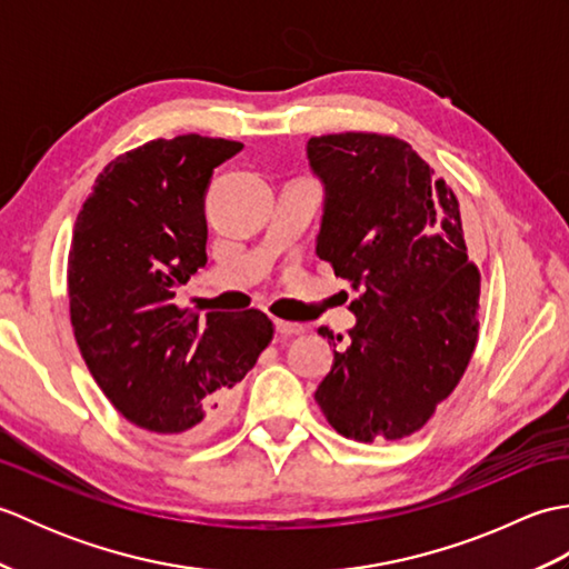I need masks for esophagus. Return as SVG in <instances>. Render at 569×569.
<instances>
[{
  "label": "esophagus",
  "instance_id": "34e87169",
  "mask_svg": "<svg viewBox=\"0 0 569 569\" xmlns=\"http://www.w3.org/2000/svg\"><path fill=\"white\" fill-rule=\"evenodd\" d=\"M273 328H276V332L281 335V337H296V335H303L306 332L303 325L286 322V320H273Z\"/></svg>",
  "mask_w": 569,
  "mask_h": 569
}]
</instances>
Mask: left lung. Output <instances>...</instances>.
<instances>
[{"mask_svg": "<svg viewBox=\"0 0 569 569\" xmlns=\"http://www.w3.org/2000/svg\"><path fill=\"white\" fill-rule=\"evenodd\" d=\"M306 151L325 190L316 253L357 291V325L316 401L345 438H406L455 391L477 345L479 271L459 202L401 139L347 131Z\"/></svg>", "mask_w": 569, "mask_h": 569, "instance_id": "obj_1", "label": "left lung"}]
</instances>
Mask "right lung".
I'll list each match as a JSON object with an SVG mask.
<instances>
[{"label": "right lung", "instance_id": "1", "mask_svg": "<svg viewBox=\"0 0 569 569\" xmlns=\"http://www.w3.org/2000/svg\"><path fill=\"white\" fill-rule=\"evenodd\" d=\"M239 141L183 134L119 156L72 229L70 322L92 379L134 426L171 442L222 428L237 383L271 342L261 310H180L176 291L208 263L204 196Z\"/></svg>", "mask_w": 569, "mask_h": 569}]
</instances>
